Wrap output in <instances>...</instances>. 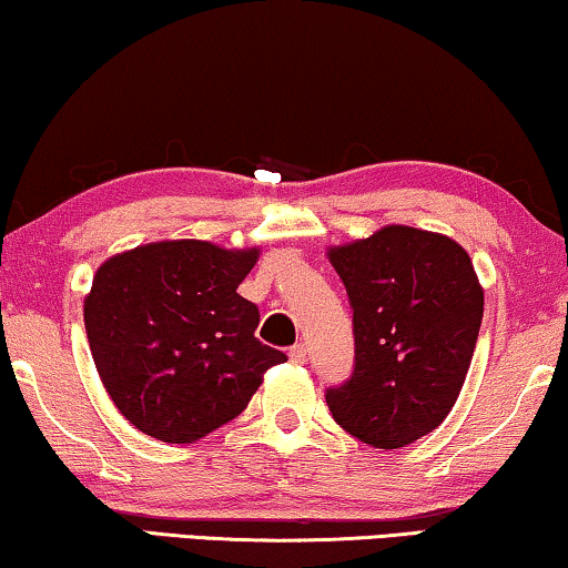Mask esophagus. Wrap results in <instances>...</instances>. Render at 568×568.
<instances>
[{
  "label": "esophagus",
  "mask_w": 568,
  "mask_h": 568,
  "mask_svg": "<svg viewBox=\"0 0 568 568\" xmlns=\"http://www.w3.org/2000/svg\"><path fill=\"white\" fill-rule=\"evenodd\" d=\"M287 357H291L293 363H306V347H303V345H293L291 353H287Z\"/></svg>",
  "instance_id": "obj_1"
}]
</instances>
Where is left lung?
<instances>
[{
	"label": "left lung",
	"mask_w": 568,
	"mask_h": 568,
	"mask_svg": "<svg viewBox=\"0 0 568 568\" xmlns=\"http://www.w3.org/2000/svg\"><path fill=\"white\" fill-rule=\"evenodd\" d=\"M347 287L355 373L326 390L334 422L396 450L450 414L474 357L484 287L455 239L390 223L326 250Z\"/></svg>",
	"instance_id": "left-lung-1"
}]
</instances>
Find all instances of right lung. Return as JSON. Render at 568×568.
<instances>
[{"mask_svg":"<svg viewBox=\"0 0 568 568\" xmlns=\"http://www.w3.org/2000/svg\"><path fill=\"white\" fill-rule=\"evenodd\" d=\"M260 246L201 239L141 244L102 262L84 298L92 361L118 412L162 443H195L239 417L287 357L254 337L236 293Z\"/></svg>","mask_w":568,"mask_h":568,"instance_id":"add662e5","label":"right lung"}]
</instances>
